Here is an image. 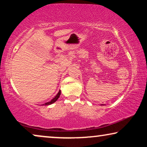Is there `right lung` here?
<instances>
[{"label": "right lung", "mask_w": 147, "mask_h": 147, "mask_svg": "<svg viewBox=\"0 0 147 147\" xmlns=\"http://www.w3.org/2000/svg\"><path fill=\"white\" fill-rule=\"evenodd\" d=\"M60 94H61V90H59V92H58L57 95H56V96H55V97H54V98H53V99H52V100H51V101H50V102H47V103H45V104H43V105H45V106H47V105H50V104H51L54 103V102L57 101L58 98H59V96H60Z\"/></svg>", "instance_id": "1"}]
</instances>
